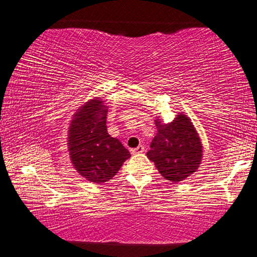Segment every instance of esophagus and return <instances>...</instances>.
I'll use <instances>...</instances> for the list:
<instances>
[{"mask_svg":"<svg viewBox=\"0 0 257 257\" xmlns=\"http://www.w3.org/2000/svg\"><path fill=\"white\" fill-rule=\"evenodd\" d=\"M144 151H146V149H144V146L141 144V146L135 148V149H132V154H142V153H144Z\"/></svg>","mask_w":257,"mask_h":257,"instance_id":"obj_1","label":"esophagus"}]
</instances>
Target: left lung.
Returning <instances> with one entry per match:
<instances>
[{
  "label": "left lung",
  "mask_w": 257,
  "mask_h": 257,
  "mask_svg": "<svg viewBox=\"0 0 257 257\" xmlns=\"http://www.w3.org/2000/svg\"><path fill=\"white\" fill-rule=\"evenodd\" d=\"M157 134L150 143L148 158L166 180L182 182L197 171L202 146L196 128L185 114L179 113L170 123L155 120Z\"/></svg>",
  "instance_id": "obj_1"
}]
</instances>
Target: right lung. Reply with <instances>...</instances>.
Instances as JSON below:
<instances>
[{"label":"right lung","instance_id":"obj_1","mask_svg":"<svg viewBox=\"0 0 257 257\" xmlns=\"http://www.w3.org/2000/svg\"><path fill=\"white\" fill-rule=\"evenodd\" d=\"M107 107L99 97L74 114L68 128V151L75 170L88 182L106 183L116 175L130 153L107 133Z\"/></svg>","mask_w":257,"mask_h":257}]
</instances>
